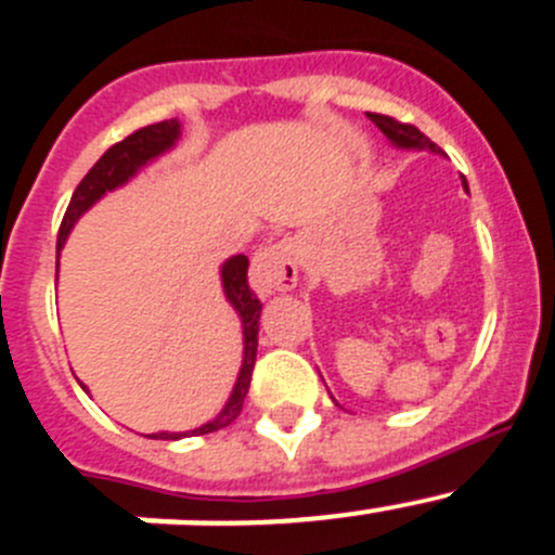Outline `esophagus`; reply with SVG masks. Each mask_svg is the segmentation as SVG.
I'll return each mask as SVG.
<instances>
[{
	"mask_svg": "<svg viewBox=\"0 0 555 555\" xmlns=\"http://www.w3.org/2000/svg\"><path fill=\"white\" fill-rule=\"evenodd\" d=\"M251 287L260 295L287 293L298 284V246L295 242L268 244L251 257Z\"/></svg>",
	"mask_w": 555,
	"mask_h": 555,
	"instance_id": "obj_1",
	"label": "esophagus"
}]
</instances>
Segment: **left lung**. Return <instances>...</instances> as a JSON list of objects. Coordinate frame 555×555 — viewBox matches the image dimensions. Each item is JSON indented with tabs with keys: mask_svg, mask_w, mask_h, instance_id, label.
I'll use <instances>...</instances> for the list:
<instances>
[{
	"mask_svg": "<svg viewBox=\"0 0 555 555\" xmlns=\"http://www.w3.org/2000/svg\"><path fill=\"white\" fill-rule=\"evenodd\" d=\"M367 117L382 128L386 139L395 142L397 147H416V150H433V153H440L438 144H435L429 137H424V133L418 131L416 126H411V122H400L389 115H378V112H367ZM464 188H467V182H464Z\"/></svg>",
	"mask_w": 555,
	"mask_h": 555,
	"instance_id": "obj_1",
	"label": "left lung"
}]
</instances>
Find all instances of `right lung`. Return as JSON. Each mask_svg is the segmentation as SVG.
Returning <instances> with one entry per match:
<instances>
[{
  "label": "right lung",
  "mask_w": 555,
  "mask_h": 555,
  "mask_svg": "<svg viewBox=\"0 0 555 555\" xmlns=\"http://www.w3.org/2000/svg\"><path fill=\"white\" fill-rule=\"evenodd\" d=\"M179 137V122L177 120H160L153 122V126L137 128L133 133H128L122 142L112 144L109 150L102 155V158L93 164V169L82 177V182L75 188V195H72L69 206H66V215L61 220L59 228V251L64 246L66 236H69L72 225L77 222V217L86 209H91L99 198L106 193V190H115L117 184L126 182L128 177H133L137 169H142L147 160H153L155 155H160L164 150H169ZM249 260L246 255H236L222 266V287H225L228 300H231L233 309L242 317L244 327V365L242 373H238V382L233 386V395L228 400V405L222 408L220 416L215 422L204 424V427L193 429V433H158L150 435L153 440H179L184 435H209L217 433V429H225L228 424H233L238 418L244 408V397L249 391L251 371H255V357H257V319H260V298L255 295V289L249 287ZM86 389V386H82Z\"/></svg>",
  "instance_id": "right-lung-1"
}]
</instances>
